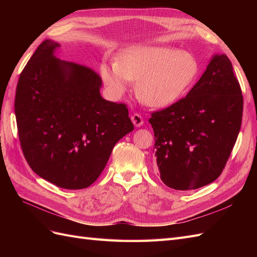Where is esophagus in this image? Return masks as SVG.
<instances>
[{"instance_id":"1","label":"esophagus","mask_w":257,"mask_h":257,"mask_svg":"<svg viewBox=\"0 0 257 257\" xmlns=\"http://www.w3.org/2000/svg\"><path fill=\"white\" fill-rule=\"evenodd\" d=\"M132 122L134 123V125L135 126H137V127H139V126H142L143 124H144V119H143V116L139 114V113H134L133 115H132Z\"/></svg>"}]
</instances>
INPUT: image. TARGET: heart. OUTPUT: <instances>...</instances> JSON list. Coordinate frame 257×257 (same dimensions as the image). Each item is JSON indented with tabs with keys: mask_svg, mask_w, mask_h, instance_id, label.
Instances as JSON below:
<instances>
[{
	"mask_svg": "<svg viewBox=\"0 0 257 257\" xmlns=\"http://www.w3.org/2000/svg\"><path fill=\"white\" fill-rule=\"evenodd\" d=\"M198 71V62L192 53L166 46L130 48L119 54L114 65L100 67L103 80L115 93L125 91L130 80H138V98L154 108L177 102L191 87Z\"/></svg>",
	"mask_w": 257,
	"mask_h": 257,
	"instance_id": "1",
	"label": "heart"
}]
</instances>
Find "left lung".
<instances>
[{
  "label": "left lung",
  "mask_w": 257,
  "mask_h": 257,
  "mask_svg": "<svg viewBox=\"0 0 257 257\" xmlns=\"http://www.w3.org/2000/svg\"><path fill=\"white\" fill-rule=\"evenodd\" d=\"M242 110L231 62L216 54L185 97L151 113L162 181L188 191L219 178L237 141Z\"/></svg>",
  "instance_id": "1"
}]
</instances>
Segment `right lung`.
I'll use <instances>...</instances> for the list:
<instances>
[{
  "label": "right lung",
  "instance_id": "1",
  "mask_svg": "<svg viewBox=\"0 0 257 257\" xmlns=\"http://www.w3.org/2000/svg\"><path fill=\"white\" fill-rule=\"evenodd\" d=\"M46 40L20 74L16 97L18 136L29 166L67 190L90 186L114 145L134 130L124 103L99 94L100 76L88 66L54 57Z\"/></svg>",
  "mask_w": 257,
  "mask_h": 257
}]
</instances>
